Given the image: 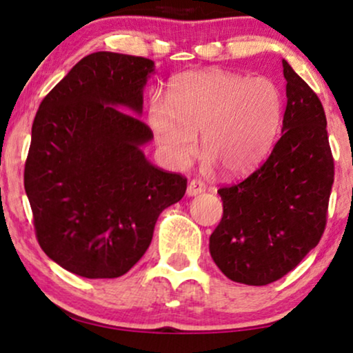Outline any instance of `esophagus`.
Returning a JSON list of instances; mask_svg holds the SVG:
<instances>
[{"instance_id":"34e87169","label":"esophagus","mask_w":353,"mask_h":353,"mask_svg":"<svg viewBox=\"0 0 353 353\" xmlns=\"http://www.w3.org/2000/svg\"><path fill=\"white\" fill-rule=\"evenodd\" d=\"M205 191V186L204 183H201L199 180H192L188 183V188H186V194L188 196H197L201 194V192Z\"/></svg>"}]
</instances>
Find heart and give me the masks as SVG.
<instances>
[{"label": "heart", "instance_id": "obj_1", "mask_svg": "<svg viewBox=\"0 0 353 353\" xmlns=\"http://www.w3.org/2000/svg\"><path fill=\"white\" fill-rule=\"evenodd\" d=\"M283 112V94L273 80L192 70L170 81L167 104L152 101L149 125L173 167H185L194 157L201 133L207 168L216 163L228 175H244L272 152Z\"/></svg>", "mask_w": 353, "mask_h": 353}]
</instances>
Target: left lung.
Listing matches in <instances>:
<instances>
[{
  "label": "left lung",
  "mask_w": 353,
  "mask_h": 353,
  "mask_svg": "<svg viewBox=\"0 0 353 353\" xmlns=\"http://www.w3.org/2000/svg\"><path fill=\"white\" fill-rule=\"evenodd\" d=\"M288 104L281 138L245 180L223 186V216L210 255L231 281L265 286L283 278L320 243L334 181L321 101L283 59Z\"/></svg>",
  "instance_id": "8db88e82"
}]
</instances>
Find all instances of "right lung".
Instances as JSON below:
<instances>
[{"instance_id":"obj_1","label":"right lung","mask_w":353,"mask_h":353,"mask_svg":"<svg viewBox=\"0 0 353 353\" xmlns=\"http://www.w3.org/2000/svg\"><path fill=\"white\" fill-rule=\"evenodd\" d=\"M146 57L85 56L41 101L23 170L40 248L79 276L119 278L146 252L159 215L185 196L186 178L143 152L152 132L143 88Z\"/></svg>"}]
</instances>
